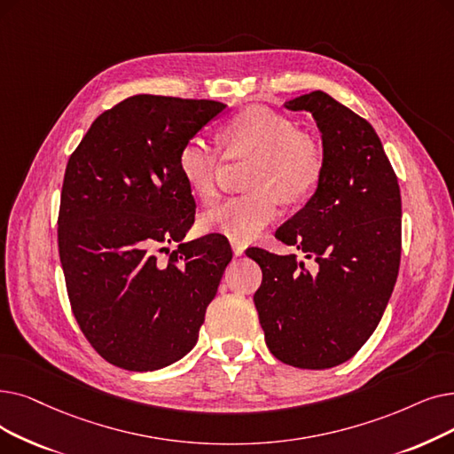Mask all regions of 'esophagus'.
<instances>
[{"label":"esophagus","mask_w":454,"mask_h":454,"mask_svg":"<svg viewBox=\"0 0 454 454\" xmlns=\"http://www.w3.org/2000/svg\"><path fill=\"white\" fill-rule=\"evenodd\" d=\"M231 248H233V254H235V255H243L247 247H245L243 243H235V241H231Z\"/></svg>","instance_id":"34e87169"}]
</instances>
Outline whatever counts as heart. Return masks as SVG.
I'll return each mask as SVG.
<instances>
[{
  "instance_id": "heart-1",
  "label": "heart",
  "mask_w": 454,
  "mask_h": 454,
  "mask_svg": "<svg viewBox=\"0 0 454 454\" xmlns=\"http://www.w3.org/2000/svg\"><path fill=\"white\" fill-rule=\"evenodd\" d=\"M216 139L226 153H254V160L247 176L250 191L200 215L199 226L206 233L250 243L278 216L282 196L286 200H301L321 182L325 170L321 146L280 113L248 107L228 121ZM216 168V146L202 137L184 143L178 152V172L196 199H213Z\"/></svg>"
}]
</instances>
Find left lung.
<instances>
[{
  "mask_svg": "<svg viewBox=\"0 0 454 454\" xmlns=\"http://www.w3.org/2000/svg\"><path fill=\"white\" fill-rule=\"evenodd\" d=\"M309 111L325 170L311 199L276 230L294 254L248 248L263 280L254 294L269 350L301 369L336 367L379 326L401 263V191L377 131L323 90L286 102Z\"/></svg>",
  "mask_w": 454,
  "mask_h": 454,
  "instance_id": "8db88e82",
  "label": "left lung"
}]
</instances>
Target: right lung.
Segmentation results:
<instances>
[{"mask_svg": "<svg viewBox=\"0 0 454 454\" xmlns=\"http://www.w3.org/2000/svg\"><path fill=\"white\" fill-rule=\"evenodd\" d=\"M224 109L137 94L98 116L70 155L59 255L77 325L116 367L161 369L199 340L231 248L219 233L184 241L196 206L178 152ZM170 242L179 247L161 262Z\"/></svg>", "mask_w": 454, "mask_h": 454, "instance_id": "obj_1", "label": "right lung"}]
</instances>
